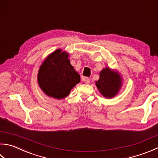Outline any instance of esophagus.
<instances>
[{
  "mask_svg": "<svg viewBox=\"0 0 158 158\" xmlns=\"http://www.w3.org/2000/svg\"><path fill=\"white\" fill-rule=\"evenodd\" d=\"M82 80L85 82L86 84H89V79H88V77H82Z\"/></svg>",
  "mask_w": 158,
  "mask_h": 158,
  "instance_id": "esophagus-1",
  "label": "esophagus"
}]
</instances>
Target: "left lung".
<instances>
[{
  "mask_svg": "<svg viewBox=\"0 0 158 158\" xmlns=\"http://www.w3.org/2000/svg\"><path fill=\"white\" fill-rule=\"evenodd\" d=\"M99 79L95 82L96 86L103 97L112 98L118 93L122 86V77L119 73L106 67L99 73Z\"/></svg>",
  "mask_w": 158,
  "mask_h": 158,
  "instance_id": "left-lung-1",
  "label": "left lung"
}]
</instances>
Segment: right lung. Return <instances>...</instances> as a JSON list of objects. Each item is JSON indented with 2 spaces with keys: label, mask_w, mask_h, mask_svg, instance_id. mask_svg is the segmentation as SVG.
Here are the masks:
<instances>
[{
  "label": "right lung",
  "mask_w": 158,
  "mask_h": 158,
  "mask_svg": "<svg viewBox=\"0 0 158 158\" xmlns=\"http://www.w3.org/2000/svg\"><path fill=\"white\" fill-rule=\"evenodd\" d=\"M69 57L67 52L57 49L48 55L40 66L38 85L48 97L62 99L80 82V75L70 64Z\"/></svg>",
  "instance_id": "add662e5"
}]
</instances>
